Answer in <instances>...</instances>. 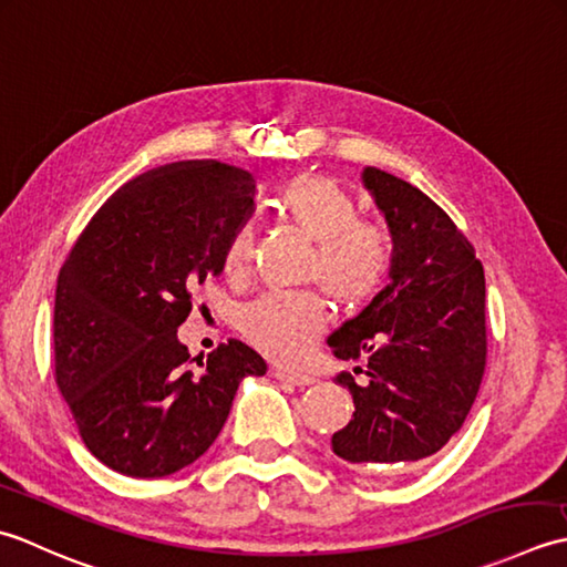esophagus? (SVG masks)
I'll return each instance as SVG.
<instances>
[{
	"mask_svg": "<svg viewBox=\"0 0 567 567\" xmlns=\"http://www.w3.org/2000/svg\"><path fill=\"white\" fill-rule=\"evenodd\" d=\"M271 374L279 379V381H286V384H293V386H310L316 381V377L310 374H303V372H291V369H271Z\"/></svg>",
	"mask_w": 567,
	"mask_h": 567,
	"instance_id": "1",
	"label": "esophagus"
}]
</instances>
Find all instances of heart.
<instances>
[{"instance_id": "heart-1", "label": "heart", "mask_w": 567, "mask_h": 567, "mask_svg": "<svg viewBox=\"0 0 567 567\" xmlns=\"http://www.w3.org/2000/svg\"><path fill=\"white\" fill-rule=\"evenodd\" d=\"M279 213L316 241L308 281L320 284L334 303L362 308L384 286L391 249L379 227L362 223L360 207L340 183L320 173H300L276 195ZM251 223H241L227 239L225 269L247 274L254 259ZM328 306L320 293H269L241 308L239 330L261 354L291 364L303 360L328 328Z\"/></svg>"}]
</instances>
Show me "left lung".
Listing matches in <instances>:
<instances>
[{
	"mask_svg": "<svg viewBox=\"0 0 567 567\" xmlns=\"http://www.w3.org/2000/svg\"><path fill=\"white\" fill-rule=\"evenodd\" d=\"M362 181L394 254L391 281L328 338L338 360L367 362L362 384L350 372L334 377L350 389L354 413L332 435V453L360 467L409 465L435 455L477 399L487 367L484 269L429 195L372 166Z\"/></svg>",
	"mask_w": 567,
	"mask_h": 567,
	"instance_id": "obj_1",
	"label": "left lung"
}]
</instances>
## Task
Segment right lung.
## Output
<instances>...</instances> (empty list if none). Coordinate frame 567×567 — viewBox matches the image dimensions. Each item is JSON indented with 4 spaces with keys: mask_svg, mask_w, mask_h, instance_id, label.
<instances>
[{
    "mask_svg": "<svg viewBox=\"0 0 567 567\" xmlns=\"http://www.w3.org/2000/svg\"><path fill=\"white\" fill-rule=\"evenodd\" d=\"M254 178L219 161H178L110 195L58 274L53 372L78 433L126 477H166L198 460L239 381L267 362L239 340L198 367L178 328L190 288L225 267L229 235L254 210Z\"/></svg>",
    "mask_w": 567,
    "mask_h": 567,
    "instance_id": "obj_1",
    "label": "right lung"
}]
</instances>
